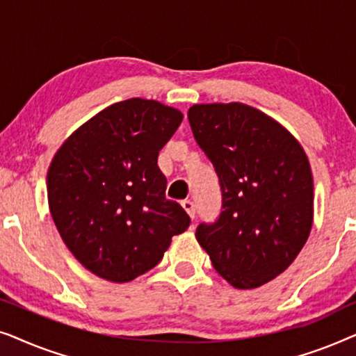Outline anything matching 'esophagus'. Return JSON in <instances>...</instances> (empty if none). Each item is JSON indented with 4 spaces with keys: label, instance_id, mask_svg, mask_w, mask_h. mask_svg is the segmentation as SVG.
<instances>
[{
    "label": "esophagus",
    "instance_id": "1",
    "mask_svg": "<svg viewBox=\"0 0 356 356\" xmlns=\"http://www.w3.org/2000/svg\"><path fill=\"white\" fill-rule=\"evenodd\" d=\"M181 206H183L184 211L188 212V216L191 217V218H194V216H196V209H194V204H193L191 201H188V199H186V201L181 202Z\"/></svg>",
    "mask_w": 356,
    "mask_h": 356
}]
</instances>
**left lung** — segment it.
I'll list each match as a JSON object with an SVG mask.
<instances>
[{
  "label": "left lung",
  "mask_w": 356,
  "mask_h": 356,
  "mask_svg": "<svg viewBox=\"0 0 356 356\" xmlns=\"http://www.w3.org/2000/svg\"><path fill=\"white\" fill-rule=\"evenodd\" d=\"M188 120L222 189L220 217L197 227L199 245L228 284L257 289L280 275L308 240L309 160L279 121L240 102L193 105Z\"/></svg>",
  "instance_id": "left-lung-1"
}]
</instances>
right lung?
Returning a JSON list of instances; mask_svg holds the SVG:
<instances>
[{"instance_id": "obj_1", "label": "right lung", "mask_w": 356, "mask_h": 356, "mask_svg": "<svg viewBox=\"0 0 356 356\" xmlns=\"http://www.w3.org/2000/svg\"><path fill=\"white\" fill-rule=\"evenodd\" d=\"M181 121L173 106L136 97L99 111L56 150L47 175L53 222L100 279L124 284L145 274L191 223L165 197L157 165Z\"/></svg>"}]
</instances>
